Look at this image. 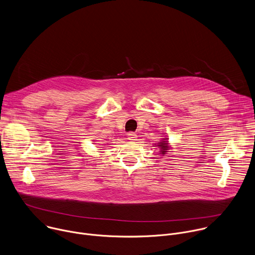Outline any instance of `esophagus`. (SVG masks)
Wrapping results in <instances>:
<instances>
[{
	"label": "esophagus",
	"instance_id": "obj_1",
	"mask_svg": "<svg viewBox=\"0 0 255 255\" xmlns=\"http://www.w3.org/2000/svg\"><path fill=\"white\" fill-rule=\"evenodd\" d=\"M127 137H128V140H130L131 142H134L135 140H137V135L134 132H129L127 134Z\"/></svg>",
	"mask_w": 255,
	"mask_h": 255
}]
</instances>
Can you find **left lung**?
<instances>
[{"label": "left lung", "mask_w": 255, "mask_h": 255, "mask_svg": "<svg viewBox=\"0 0 255 255\" xmlns=\"http://www.w3.org/2000/svg\"><path fill=\"white\" fill-rule=\"evenodd\" d=\"M158 146L161 148L160 151H161L162 153H165V152H166L165 150H166L167 147H168V146H167V142H166V141H161V142L158 144Z\"/></svg>", "instance_id": "obj_1"}]
</instances>
